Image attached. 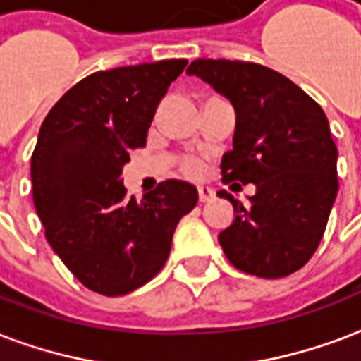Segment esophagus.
Listing matches in <instances>:
<instances>
[{
  "label": "esophagus",
  "mask_w": 361,
  "mask_h": 361,
  "mask_svg": "<svg viewBox=\"0 0 361 361\" xmlns=\"http://www.w3.org/2000/svg\"><path fill=\"white\" fill-rule=\"evenodd\" d=\"M198 200L200 202H209V200H213V190L212 188H207V186H200L198 188Z\"/></svg>",
  "instance_id": "34e87169"
}]
</instances>
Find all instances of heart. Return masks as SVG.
<instances>
[{"instance_id": "obj_1", "label": "heart", "mask_w": 361, "mask_h": 361, "mask_svg": "<svg viewBox=\"0 0 361 361\" xmlns=\"http://www.w3.org/2000/svg\"><path fill=\"white\" fill-rule=\"evenodd\" d=\"M183 173L188 177H200L202 175V165L198 161H186L183 165Z\"/></svg>"}]
</instances>
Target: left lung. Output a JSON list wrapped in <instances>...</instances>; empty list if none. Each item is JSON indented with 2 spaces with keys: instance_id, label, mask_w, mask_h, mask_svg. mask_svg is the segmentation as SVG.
<instances>
[{
  "instance_id": "8db88e82",
  "label": "left lung",
  "mask_w": 361,
  "mask_h": 361,
  "mask_svg": "<svg viewBox=\"0 0 361 361\" xmlns=\"http://www.w3.org/2000/svg\"><path fill=\"white\" fill-rule=\"evenodd\" d=\"M186 75L212 84L235 107L223 183L256 184L250 204L219 192L235 207V221L219 233L225 256L256 277L298 271L319 246L338 190V152L325 111L285 75L257 63L196 59Z\"/></svg>"
}]
</instances>
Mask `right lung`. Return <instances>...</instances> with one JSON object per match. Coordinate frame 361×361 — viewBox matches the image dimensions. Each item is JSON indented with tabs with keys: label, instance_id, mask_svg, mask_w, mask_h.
<instances>
[{
	"label": "right lung",
	"instance_id": "add662e5",
	"mask_svg": "<svg viewBox=\"0 0 361 361\" xmlns=\"http://www.w3.org/2000/svg\"><path fill=\"white\" fill-rule=\"evenodd\" d=\"M186 59L97 71L75 84L42 123L32 198L46 240L86 288L123 296L167 262L173 233L198 190L163 180L138 202L121 180L128 152L146 146L155 109Z\"/></svg>",
	"mask_w": 361,
	"mask_h": 361
}]
</instances>
